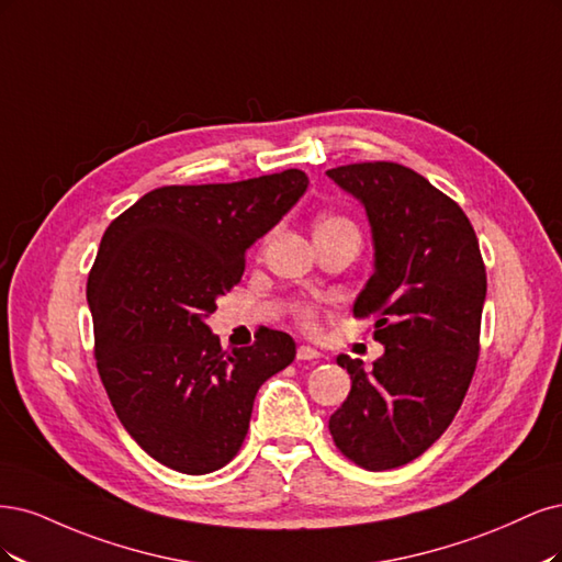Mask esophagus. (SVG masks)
<instances>
[{"mask_svg":"<svg viewBox=\"0 0 562 562\" xmlns=\"http://www.w3.org/2000/svg\"><path fill=\"white\" fill-rule=\"evenodd\" d=\"M322 355H319V350H315V348H311V346H301L299 350H296V359H301V361H311V359H319Z\"/></svg>","mask_w":562,"mask_h":562,"instance_id":"obj_1","label":"esophagus"}]
</instances>
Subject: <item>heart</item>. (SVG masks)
I'll return each instance as SVG.
<instances>
[{
    "label": "heart",
    "instance_id": "obj_1",
    "mask_svg": "<svg viewBox=\"0 0 562 562\" xmlns=\"http://www.w3.org/2000/svg\"><path fill=\"white\" fill-rule=\"evenodd\" d=\"M315 238L317 235H327V233H336L342 228H355V224L348 220V216H340V214H322L315 220ZM296 322L305 329H313L315 327V311L311 305H299L296 307Z\"/></svg>",
    "mask_w": 562,
    "mask_h": 562
}]
</instances>
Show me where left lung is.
I'll return each mask as SVG.
<instances>
[{"label":"left lung","instance_id":"1","mask_svg":"<svg viewBox=\"0 0 562 562\" xmlns=\"http://www.w3.org/2000/svg\"><path fill=\"white\" fill-rule=\"evenodd\" d=\"M327 175L367 207L375 270L352 313L373 317L385 346L369 373L338 357L352 387L329 431L350 462L385 472L423 456L462 406L481 352L485 263L462 207L415 170L371 160Z\"/></svg>","mask_w":562,"mask_h":562}]
</instances>
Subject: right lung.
Segmentation results:
<instances>
[{"instance_id":"obj_1","label":"right lung","mask_w":562,"mask_h":562,"mask_svg":"<svg viewBox=\"0 0 562 562\" xmlns=\"http://www.w3.org/2000/svg\"><path fill=\"white\" fill-rule=\"evenodd\" d=\"M305 189L296 168L160 187L102 235L86 284L98 373L121 425L175 472L210 474L238 456L259 387L296 357L292 336L276 329L222 350L205 317L240 282L247 247Z\"/></svg>"}]
</instances>
